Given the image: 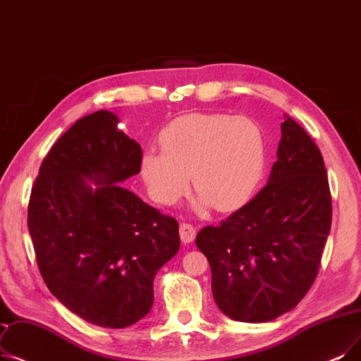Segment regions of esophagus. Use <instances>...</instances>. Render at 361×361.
Instances as JSON below:
<instances>
[{
    "label": "esophagus",
    "mask_w": 361,
    "mask_h": 361,
    "mask_svg": "<svg viewBox=\"0 0 361 361\" xmlns=\"http://www.w3.org/2000/svg\"><path fill=\"white\" fill-rule=\"evenodd\" d=\"M196 238V228L189 223H181L180 224V239L184 243H190Z\"/></svg>",
    "instance_id": "34e87169"
}]
</instances>
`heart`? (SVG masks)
I'll use <instances>...</instances> for the list:
<instances>
[{"instance_id":"1","label":"heart","mask_w":361,"mask_h":361,"mask_svg":"<svg viewBox=\"0 0 361 361\" xmlns=\"http://www.w3.org/2000/svg\"><path fill=\"white\" fill-rule=\"evenodd\" d=\"M162 150H146L140 169L150 197L174 205L187 193L192 176L199 207L238 208L258 184L265 164L264 135L246 116L192 114L168 123Z\"/></svg>"}]
</instances>
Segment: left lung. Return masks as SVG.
Here are the masks:
<instances>
[{
    "label": "left lung",
    "mask_w": 361,
    "mask_h": 361,
    "mask_svg": "<svg viewBox=\"0 0 361 361\" xmlns=\"http://www.w3.org/2000/svg\"><path fill=\"white\" fill-rule=\"evenodd\" d=\"M269 183L196 245L211 265L214 300L238 322L290 311L317 277L332 224V196L320 149L285 115Z\"/></svg>",
    "instance_id": "left-lung-1"
}]
</instances>
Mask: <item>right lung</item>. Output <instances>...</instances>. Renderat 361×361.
Wrapping results in <instances>:
<instances>
[{"instance_id": "1", "label": "right lung", "mask_w": 361, "mask_h": 361, "mask_svg": "<svg viewBox=\"0 0 361 361\" xmlns=\"http://www.w3.org/2000/svg\"><path fill=\"white\" fill-rule=\"evenodd\" d=\"M142 158L112 112H94L54 143L30 192L27 228L45 285L96 326L143 319L156 273L180 247L177 219L119 185L138 174Z\"/></svg>"}]
</instances>
